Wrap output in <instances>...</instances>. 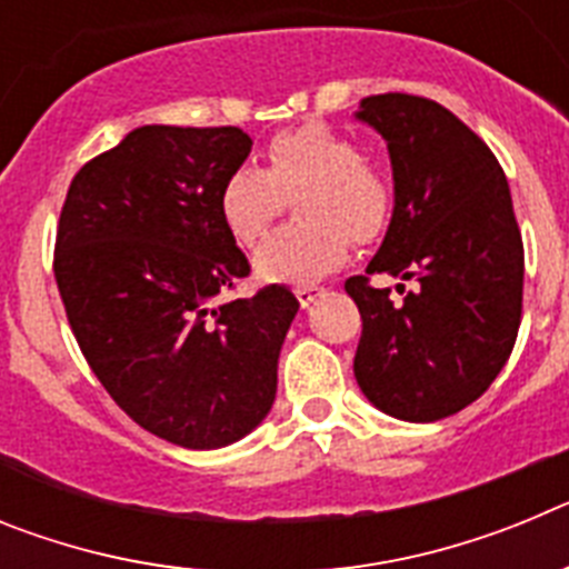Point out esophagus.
<instances>
[{
	"label": "esophagus",
	"mask_w": 569,
	"mask_h": 569,
	"mask_svg": "<svg viewBox=\"0 0 569 569\" xmlns=\"http://www.w3.org/2000/svg\"><path fill=\"white\" fill-rule=\"evenodd\" d=\"M293 293H296V299H299L301 308H310V305H313V301L319 299L321 293H325V290L313 288V284H299V288H296Z\"/></svg>",
	"instance_id": "obj_1"
}]
</instances>
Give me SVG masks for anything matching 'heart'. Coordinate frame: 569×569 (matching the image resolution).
<instances>
[{
  "mask_svg": "<svg viewBox=\"0 0 569 569\" xmlns=\"http://www.w3.org/2000/svg\"><path fill=\"white\" fill-rule=\"evenodd\" d=\"M296 200L299 224L268 239L256 270L273 281H313L341 268L350 239L370 244L393 213V182L373 159H361L350 136L325 124L284 130L268 144V170L241 164L224 179L219 210L241 244H256Z\"/></svg>",
  "mask_w": 569,
  "mask_h": 569,
  "instance_id": "obj_1",
  "label": "heart"
}]
</instances>
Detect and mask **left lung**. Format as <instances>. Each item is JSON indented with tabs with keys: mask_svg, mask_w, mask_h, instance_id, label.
I'll return each instance as SVG.
<instances>
[{
	"mask_svg": "<svg viewBox=\"0 0 569 569\" xmlns=\"http://www.w3.org/2000/svg\"><path fill=\"white\" fill-rule=\"evenodd\" d=\"M359 119L387 139L396 208L367 273L345 281L361 313L353 373L385 413L439 421L485 393L519 336L525 244L510 188L492 150L433 99L379 93ZM373 272L415 290L393 302Z\"/></svg>",
	"mask_w": 569,
	"mask_h": 569,
	"instance_id": "1",
	"label": "left lung"
}]
</instances>
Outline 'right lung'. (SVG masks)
Instances as JSON below:
<instances>
[{
	"instance_id": "1",
	"label": "right lung",
	"mask_w": 569,
	"mask_h": 569,
	"mask_svg": "<svg viewBox=\"0 0 569 569\" xmlns=\"http://www.w3.org/2000/svg\"><path fill=\"white\" fill-rule=\"evenodd\" d=\"M250 144L241 128L144 124L82 164L59 216L53 276L90 370L136 425L190 450L268 416L299 310L284 284L224 299L250 261L219 193Z\"/></svg>"
}]
</instances>
